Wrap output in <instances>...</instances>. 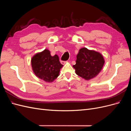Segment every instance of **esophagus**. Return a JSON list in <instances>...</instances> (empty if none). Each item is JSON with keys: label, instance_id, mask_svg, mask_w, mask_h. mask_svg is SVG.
Listing matches in <instances>:
<instances>
[{"label": "esophagus", "instance_id": "34e87169", "mask_svg": "<svg viewBox=\"0 0 131 131\" xmlns=\"http://www.w3.org/2000/svg\"><path fill=\"white\" fill-rule=\"evenodd\" d=\"M67 62V61H61V63L62 64V65H64Z\"/></svg>", "mask_w": 131, "mask_h": 131}]
</instances>
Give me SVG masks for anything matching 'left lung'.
<instances>
[{"label": "left lung", "mask_w": 131, "mask_h": 131, "mask_svg": "<svg viewBox=\"0 0 131 131\" xmlns=\"http://www.w3.org/2000/svg\"><path fill=\"white\" fill-rule=\"evenodd\" d=\"M75 62L73 65L75 73L88 81L99 74L104 65V59L100 53L84 47L79 49Z\"/></svg>", "instance_id": "left-lung-1"}]
</instances>
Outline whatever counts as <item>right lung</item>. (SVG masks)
I'll use <instances>...</instances> for the list:
<instances>
[{"label":"right lung","mask_w":131,"mask_h":131,"mask_svg":"<svg viewBox=\"0 0 131 131\" xmlns=\"http://www.w3.org/2000/svg\"><path fill=\"white\" fill-rule=\"evenodd\" d=\"M31 64L36 77L47 83L53 82L59 75L63 66L58 55L52 56L47 49L35 54L31 58Z\"/></svg>","instance_id":"right-lung-1"}]
</instances>
